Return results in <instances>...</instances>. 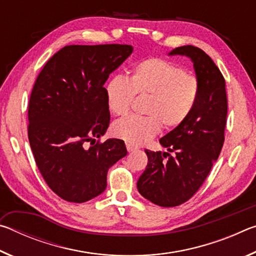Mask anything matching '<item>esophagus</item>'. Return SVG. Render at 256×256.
Masks as SVG:
<instances>
[{
    "label": "esophagus",
    "instance_id": "34e87169",
    "mask_svg": "<svg viewBox=\"0 0 256 256\" xmlns=\"http://www.w3.org/2000/svg\"><path fill=\"white\" fill-rule=\"evenodd\" d=\"M126 149H128V152H133V151L138 150V148H136V146H133V144H126Z\"/></svg>",
    "mask_w": 256,
    "mask_h": 256
}]
</instances>
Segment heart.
Instances as JSON below:
<instances>
[{
	"label": "heart",
	"mask_w": 256,
	"mask_h": 256,
	"mask_svg": "<svg viewBox=\"0 0 256 256\" xmlns=\"http://www.w3.org/2000/svg\"><path fill=\"white\" fill-rule=\"evenodd\" d=\"M134 94L146 97V115L116 120L112 131L116 138L138 146L157 136L162 125L170 130L183 124L196 106L200 84L183 68L150 58L133 66L128 80L116 76L105 86L108 110L116 116L128 114Z\"/></svg>",
	"instance_id": "1"
}]
</instances>
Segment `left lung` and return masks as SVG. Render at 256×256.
<instances>
[{"instance_id": "left-lung-1", "label": "left lung", "mask_w": 256, "mask_h": 256, "mask_svg": "<svg viewBox=\"0 0 256 256\" xmlns=\"http://www.w3.org/2000/svg\"><path fill=\"white\" fill-rule=\"evenodd\" d=\"M168 55L192 60L200 96L188 118L159 140L174 155L146 150L148 164L136 188L146 200L164 208L182 204L200 188L222 151L227 118L226 84L210 56L192 45L177 47Z\"/></svg>"}]
</instances>
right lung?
Returning <instances> with one entry per match:
<instances>
[{
	"label": "right lung",
	"instance_id": "add662e5",
	"mask_svg": "<svg viewBox=\"0 0 256 256\" xmlns=\"http://www.w3.org/2000/svg\"><path fill=\"white\" fill-rule=\"evenodd\" d=\"M133 53L131 45H70L38 76L28 107V138L42 176L68 202L82 203L106 190L107 172L126 156L124 141L108 138L110 114L104 84ZM86 142H94L86 148Z\"/></svg>",
	"mask_w": 256,
	"mask_h": 256
}]
</instances>
